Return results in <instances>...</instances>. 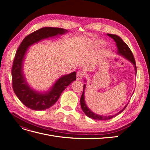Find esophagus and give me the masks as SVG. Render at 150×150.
Returning a JSON list of instances; mask_svg holds the SVG:
<instances>
[{
	"label": "esophagus",
	"instance_id": "obj_1",
	"mask_svg": "<svg viewBox=\"0 0 150 150\" xmlns=\"http://www.w3.org/2000/svg\"><path fill=\"white\" fill-rule=\"evenodd\" d=\"M84 76V72L82 71H78L76 74V78L78 79H81Z\"/></svg>",
	"mask_w": 150,
	"mask_h": 150
}]
</instances>
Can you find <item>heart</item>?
Here are the masks:
<instances>
[{
	"label": "heart",
	"mask_w": 150,
	"mask_h": 150,
	"mask_svg": "<svg viewBox=\"0 0 150 150\" xmlns=\"http://www.w3.org/2000/svg\"><path fill=\"white\" fill-rule=\"evenodd\" d=\"M103 42H102V41H98L94 44V46H101V45H103Z\"/></svg>",
	"instance_id": "obj_1"
}]
</instances>
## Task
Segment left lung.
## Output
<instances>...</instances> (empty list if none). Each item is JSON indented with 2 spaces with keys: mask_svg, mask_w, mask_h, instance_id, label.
I'll list each match as a JSON object with an SVG mask.
<instances>
[{
  "mask_svg": "<svg viewBox=\"0 0 150 150\" xmlns=\"http://www.w3.org/2000/svg\"><path fill=\"white\" fill-rule=\"evenodd\" d=\"M108 35L110 36V37H111L112 39L115 40V41L117 47V51H118L117 52H118V54L122 56H124L125 58L127 59H128L129 61H131L134 64L136 73H137V66H136V62L134 60L133 54L132 52H131L129 47L128 46V45H127L123 41V40L121 39V38L120 37H119V36H117L115 34H108ZM83 87H84L83 92L82 93V95H81V97L80 99L81 106V108H82L83 112L85 113V115L87 116H88L89 117H90V118H92L93 120H110V119L112 118V117H115L116 116L118 115L120 113H121L122 111H123V110L126 108L127 105L128 104V103L127 104L122 110H121L120 112L116 113V114H115L114 115L106 116H101V115H96L91 111L88 108V106H86V104L85 103V100H84V89H85V87H86L85 84L84 85Z\"/></svg>",
  "mask_w": 150,
  "mask_h": 150,
  "instance_id": "1",
  "label": "left lung"
}]
</instances>
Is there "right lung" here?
Masks as SVG:
<instances>
[{
	"label": "right lung",
	"mask_w": 150,
	"mask_h": 150,
	"mask_svg": "<svg viewBox=\"0 0 150 150\" xmlns=\"http://www.w3.org/2000/svg\"><path fill=\"white\" fill-rule=\"evenodd\" d=\"M67 30L62 28L46 27L27 35L18 47L12 67V88L19 100L31 110L41 111L53 106L67 86L76 79V72L59 79L49 91L40 93L32 89L27 84L22 72V64L27 49L30 45L40 40L57 35L64 34Z\"/></svg>",
	"instance_id": "right-lung-1"
}]
</instances>
